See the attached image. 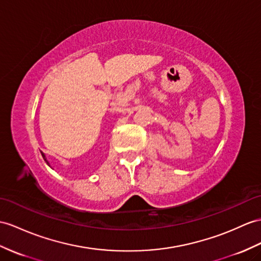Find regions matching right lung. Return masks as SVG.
Returning a JSON list of instances; mask_svg holds the SVG:
<instances>
[{
	"label": "right lung",
	"instance_id": "add662e5",
	"mask_svg": "<svg viewBox=\"0 0 261 261\" xmlns=\"http://www.w3.org/2000/svg\"><path fill=\"white\" fill-rule=\"evenodd\" d=\"M41 154H42V156H43V158H44V161H45V163H46V164L48 165V166L50 167V165H49V163L47 162V160H46V157H45V155H44V152H42V151H41Z\"/></svg>",
	"mask_w": 261,
	"mask_h": 261
}]
</instances>
